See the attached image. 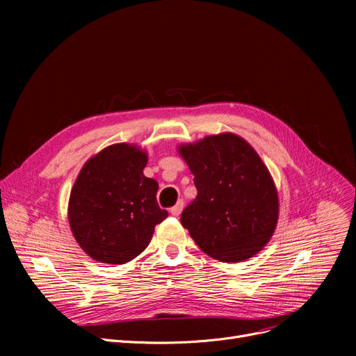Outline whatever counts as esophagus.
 Wrapping results in <instances>:
<instances>
[{"label":"esophagus","mask_w":356,"mask_h":356,"mask_svg":"<svg viewBox=\"0 0 356 356\" xmlns=\"http://www.w3.org/2000/svg\"><path fill=\"white\" fill-rule=\"evenodd\" d=\"M181 209H183V200H179L173 208H170V213L173 216H179L181 213Z\"/></svg>","instance_id":"1"}]
</instances>
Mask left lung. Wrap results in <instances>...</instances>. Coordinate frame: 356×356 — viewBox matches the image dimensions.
Returning <instances> with one entry per match:
<instances>
[{
	"instance_id": "obj_1",
	"label": "left lung",
	"mask_w": 356,
	"mask_h": 356,
	"mask_svg": "<svg viewBox=\"0 0 356 356\" xmlns=\"http://www.w3.org/2000/svg\"><path fill=\"white\" fill-rule=\"evenodd\" d=\"M179 152L197 189L180 222L199 248L223 263L263 250L277 225L278 197L255 149L227 133L181 145Z\"/></svg>"
}]
</instances>
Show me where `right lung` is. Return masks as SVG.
I'll return each mask as SVG.
<instances>
[{"label": "right lung", "mask_w": 356, "mask_h": 356, "mask_svg": "<svg viewBox=\"0 0 356 356\" xmlns=\"http://www.w3.org/2000/svg\"><path fill=\"white\" fill-rule=\"evenodd\" d=\"M147 156L128 144L106 147L86 161L73 184L69 222L82 250L95 261L125 264L152 241L167 218L159 183L143 175Z\"/></svg>", "instance_id": "right-lung-1"}]
</instances>
